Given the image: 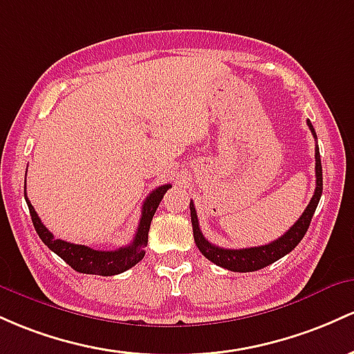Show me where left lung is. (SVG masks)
<instances>
[{"mask_svg":"<svg viewBox=\"0 0 354 354\" xmlns=\"http://www.w3.org/2000/svg\"><path fill=\"white\" fill-rule=\"evenodd\" d=\"M308 127L311 130V133L315 135L316 132L313 129L311 122L308 120ZM316 157V189L315 196H313L311 202L308 204V207L303 212V216L297 219L292 227L284 232V236H281L279 239L272 241L271 244L259 245V248H245V249H224L219 245H214L202 236V230L198 227L197 221V212L194 207V202H190V221H192V229H194V241H196L198 251L204 254L209 261H212L214 264L221 266V268L229 269L234 272H252L259 271V269L266 268V266L276 263L277 259L284 257L286 254H289L292 249L299 244L301 239L304 237L306 230H308L309 224H311L313 214L319 204L321 194H323V167H321V157H319V147L316 145L315 150Z\"/></svg>","mask_w":354,"mask_h":354,"instance_id":"1","label":"left lung"}]
</instances>
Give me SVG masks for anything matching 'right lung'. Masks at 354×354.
Returning <instances> with one entry per match:
<instances>
[{
	"instance_id": "obj_1",
	"label": "right lung",
	"mask_w": 354,
	"mask_h": 354,
	"mask_svg": "<svg viewBox=\"0 0 354 354\" xmlns=\"http://www.w3.org/2000/svg\"><path fill=\"white\" fill-rule=\"evenodd\" d=\"M169 189L170 184L160 185V187L152 190V194L145 198L144 205H142L140 222H138L137 234H135L133 241L129 245H125V248L117 249V251H97V249H91L88 245L55 239L53 234L43 225L41 219L38 217L37 210L31 205V202L28 201V197L25 198L28 209H30L31 221H33L39 239L45 242V245H48L57 256L62 257L77 272L97 274V276H115V274H120L127 271V269L133 268L138 261L144 259L147 242H149L150 222H152V217L156 214L158 204H160L162 197H164V194Z\"/></svg>"
}]
</instances>
